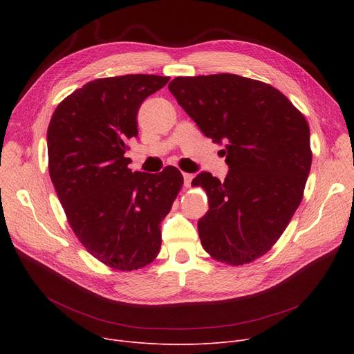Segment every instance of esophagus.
<instances>
[{
	"instance_id": "1",
	"label": "esophagus",
	"mask_w": 354,
	"mask_h": 354,
	"mask_svg": "<svg viewBox=\"0 0 354 354\" xmlns=\"http://www.w3.org/2000/svg\"><path fill=\"white\" fill-rule=\"evenodd\" d=\"M192 179H194V175L192 174H183V185L185 187H189L191 185V182H192Z\"/></svg>"
}]
</instances>
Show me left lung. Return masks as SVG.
<instances>
[{"label":"left lung","mask_w":354,"mask_h":354,"mask_svg":"<svg viewBox=\"0 0 354 354\" xmlns=\"http://www.w3.org/2000/svg\"><path fill=\"white\" fill-rule=\"evenodd\" d=\"M167 87L203 135L225 145V180L209 172L192 180L209 202L198 221L201 244L219 263L250 264L271 250L303 199L308 123L280 90L236 74L176 77Z\"/></svg>","instance_id":"left-lung-1"}]
</instances>
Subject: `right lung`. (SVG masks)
Wrapping results in <instances>:
<instances>
[{
	"label": "right lung",
	"instance_id": "right-lung-1",
	"mask_svg": "<svg viewBox=\"0 0 354 354\" xmlns=\"http://www.w3.org/2000/svg\"><path fill=\"white\" fill-rule=\"evenodd\" d=\"M169 79L126 74L88 82L57 106L47 129L48 172L68 224L113 270H139L158 257L160 222L183 185L175 166L132 172L124 156L138 138L142 102Z\"/></svg>",
	"mask_w": 354,
	"mask_h": 354
}]
</instances>
